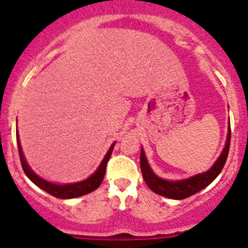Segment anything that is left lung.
Listing matches in <instances>:
<instances>
[{
  "label": "left lung",
  "mask_w": 248,
  "mask_h": 248,
  "mask_svg": "<svg viewBox=\"0 0 248 248\" xmlns=\"http://www.w3.org/2000/svg\"><path fill=\"white\" fill-rule=\"evenodd\" d=\"M229 144H231V124L228 126L226 145H224L221 155H219L217 161L214 163V166L207 171L193 175V176L187 177V179L177 180V181H169V180H164L162 177L157 176L152 171L151 167H150L149 162L146 159V156H145L144 149L141 147V152H140V169H141L142 177H144L149 188L152 192H155V193L159 194V196H163L166 198L176 199V201L188 198V197L193 196L197 192L202 191L205 187L209 186L218 176L219 172L223 169L224 164H226L227 157H228Z\"/></svg>",
  "instance_id": "8db88e82"
}]
</instances>
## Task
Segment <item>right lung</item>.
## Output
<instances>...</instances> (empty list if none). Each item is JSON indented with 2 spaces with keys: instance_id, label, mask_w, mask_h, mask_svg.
<instances>
[{
  "instance_id": "add662e5",
  "label": "right lung",
  "mask_w": 248,
  "mask_h": 248,
  "mask_svg": "<svg viewBox=\"0 0 248 248\" xmlns=\"http://www.w3.org/2000/svg\"><path fill=\"white\" fill-rule=\"evenodd\" d=\"M16 142H17V149H19V155H20V162H21L22 169H24L26 176L33 182L36 186H38L39 188H42L43 191L47 192L51 196L56 197L60 199H72V198H78V197L85 196L87 193H91L94 189H97L99 187V185L102 184L104 179V175H106V168L107 163H108L110 156H111V152L114 150L115 142H112L110 149L107 152V155L104 156L103 161L101 162L99 167L97 168V170L89 176L87 179L82 180V181L74 182V184H54V182H50L47 180L43 179V177L39 176L38 174H36L31 169V167L27 164L26 159L24 157V152H22L21 145H20V139L19 134L16 131Z\"/></svg>"
}]
</instances>
